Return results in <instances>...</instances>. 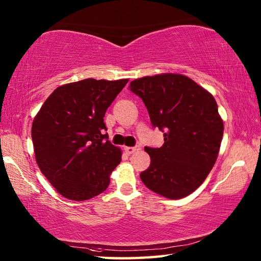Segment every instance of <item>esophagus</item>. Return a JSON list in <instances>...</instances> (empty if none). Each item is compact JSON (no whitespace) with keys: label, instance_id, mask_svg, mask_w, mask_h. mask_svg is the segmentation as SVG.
<instances>
[{"label":"esophagus","instance_id":"obj_1","mask_svg":"<svg viewBox=\"0 0 261 261\" xmlns=\"http://www.w3.org/2000/svg\"><path fill=\"white\" fill-rule=\"evenodd\" d=\"M140 146H135V147H125L124 148V151L127 153V154H131L134 153L136 151H139L140 150Z\"/></svg>","mask_w":261,"mask_h":261}]
</instances>
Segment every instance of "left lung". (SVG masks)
I'll list each match as a JSON object with an SVG mask.
<instances>
[{
	"instance_id": "1",
	"label": "left lung",
	"mask_w": 261,
	"mask_h": 261,
	"mask_svg": "<svg viewBox=\"0 0 261 261\" xmlns=\"http://www.w3.org/2000/svg\"><path fill=\"white\" fill-rule=\"evenodd\" d=\"M129 87L165 137L160 148L145 147L151 163L140 174L142 182L170 199L190 195L213 168L222 141L223 121L213 95L180 74L146 76Z\"/></svg>"
}]
</instances>
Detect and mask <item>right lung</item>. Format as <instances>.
I'll return each instance as SVG.
<instances>
[{
	"mask_svg": "<svg viewBox=\"0 0 261 261\" xmlns=\"http://www.w3.org/2000/svg\"><path fill=\"white\" fill-rule=\"evenodd\" d=\"M127 81L86 79L59 86L33 120L36 162L64 197L86 201L108 188L121 150L109 141L103 118Z\"/></svg>",
	"mask_w": 261,
	"mask_h": 261,
	"instance_id": "right-lung-1",
	"label": "right lung"
}]
</instances>
